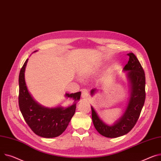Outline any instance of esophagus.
Instances as JSON below:
<instances>
[{"label": "esophagus", "instance_id": "esophagus-1", "mask_svg": "<svg viewBox=\"0 0 161 161\" xmlns=\"http://www.w3.org/2000/svg\"><path fill=\"white\" fill-rule=\"evenodd\" d=\"M89 96V91L85 89H83L81 90V97L82 98H86L87 97H88Z\"/></svg>", "mask_w": 161, "mask_h": 161}]
</instances>
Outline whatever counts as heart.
<instances>
[{"label":"heart","instance_id":"obj_1","mask_svg":"<svg viewBox=\"0 0 161 161\" xmlns=\"http://www.w3.org/2000/svg\"><path fill=\"white\" fill-rule=\"evenodd\" d=\"M98 69H99V67L97 66H91V65L85 66L80 70V74L83 77L87 78L94 74L96 72H98Z\"/></svg>","mask_w":161,"mask_h":161}]
</instances>
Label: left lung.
Segmentation results:
<instances>
[{"label": "left lung", "instance_id": "1", "mask_svg": "<svg viewBox=\"0 0 161 161\" xmlns=\"http://www.w3.org/2000/svg\"><path fill=\"white\" fill-rule=\"evenodd\" d=\"M130 56L128 63L123 69L129 85L130 96L126 108L122 115L113 124L104 122L91 106L92 120L97 131L103 136L116 138L129 133L137 122L144 104L146 93V78L144 71L134 53H127ZM96 88L91 91V95L102 92Z\"/></svg>", "mask_w": 161, "mask_h": 161}]
</instances>
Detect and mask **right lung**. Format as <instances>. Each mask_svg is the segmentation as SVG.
I'll list each match as a JSON object with an SVG mask.
<instances>
[{
  "label": "right lung",
  "instance_id": "obj_1",
  "mask_svg": "<svg viewBox=\"0 0 161 161\" xmlns=\"http://www.w3.org/2000/svg\"><path fill=\"white\" fill-rule=\"evenodd\" d=\"M28 61V59L24 63L19 76L20 111L27 124L37 135L48 138L58 136L67 129L74 114L76 103L80 99L81 92L65 93V96L67 99L74 100V103L69 106L58 105L48 108L42 105L35 100L27 87L25 73Z\"/></svg>",
  "mask_w": 161,
  "mask_h": 161
}]
</instances>
